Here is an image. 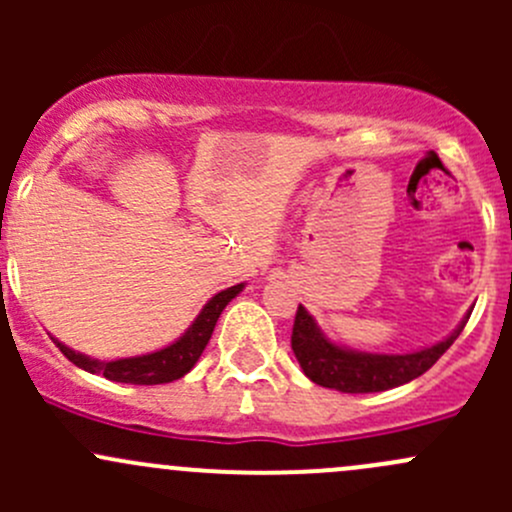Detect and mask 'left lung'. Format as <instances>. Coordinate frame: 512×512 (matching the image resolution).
<instances>
[{"instance_id":"1","label":"left lung","mask_w":512,"mask_h":512,"mask_svg":"<svg viewBox=\"0 0 512 512\" xmlns=\"http://www.w3.org/2000/svg\"><path fill=\"white\" fill-rule=\"evenodd\" d=\"M468 317H471V312L461 319V324L448 337L431 344V347L416 349L409 354H376L359 352V349L332 342L319 329L317 319L299 304L292 329V352L307 379L314 384L342 391V394H374V391L409 384L423 371L431 369L443 352L456 342L458 334L466 327Z\"/></svg>"}]
</instances>
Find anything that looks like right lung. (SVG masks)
Returning <instances> with one entry per match:
<instances>
[{"instance_id": "1", "label": "right lung", "mask_w": 512, "mask_h": 512, "mask_svg": "<svg viewBox=\"0 0 512 512\" xmlns=\"http://www.w3.org/2000/svg\"><path fill=\"white\" fill-rule=\"evenodd\" d=\"M245 289V282L235 287H227L223 292H218L215 297L208 299L203 309H200L198 317L193 319L188 329L175 339L168 347L156 349L151 354L141 356H126V359H113V361H101L94 356H86L81 352H74L71 347H66L64 342H59L56 337L54 344L61 349V354L69 361H74L79 369L89 371V374H101L108 381H118V384H138V386H151V384H168V381L180 379V376L188 374L195 364H198L200 354L208 347L210 337H213V329L218 324V317L223 314V309L237 294Z\"/></svg>"}]
</instances>
